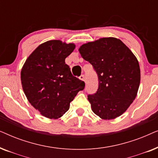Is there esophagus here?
<instances>
[{
  "mask_svg": "<svg viewBox=\"0 0 158 158\" xmlns=\"http://www.w3.org/2000/svg\"><path fill=\"white\" fill-rule=\"evenodd\" d=\"M79 79L81 80V81H85V76H84L83 75H81V76L79 77Z\"/></svg>",
  "mask_w": 158,
  "mask_h": 158,
  "instance_id": "esophagus-1",
  "label": "esophagus"
}]
</instances>
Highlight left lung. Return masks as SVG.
Here are the masks:
<instances>
[{
    "label": "left lung",
    "instance_id": "obj_1",
    "mask_svg": "<svg viewBox=\"0 0 158 158\" xmlns=\"http://www.w3.org/2000/svg\"><path fill=\"white\" fill-rule=\"evenodd\" d=\"M78 50L98 76V91L88 96L92 111L104 120L120 116L132 103L139 89L140 68L136 56L115 37L85 43Z\"/></svg>",
    "mask_w": 158,
    "mask_h": 158
}]
</instances>
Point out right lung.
Here are the masks:
<instances>
[{
  "label": "right lung",
  "mask_w": 158,
  "mask_h": 158,
  "mask_svg": "<svg viewBox=\"0 0 158 158\" xmlns=\"http://www.w3.org/2000/svg\"><path fill=\"white\" fill-rule=\"evenodd\" d=\"M75 48L74 43L47 41L32 52L21 68V85L27 98L46 118L57 119L63 116L85 87L65 64V58Z\"/></svg>",
  "instance_id": "right-lung-1"
}]
</instances>
